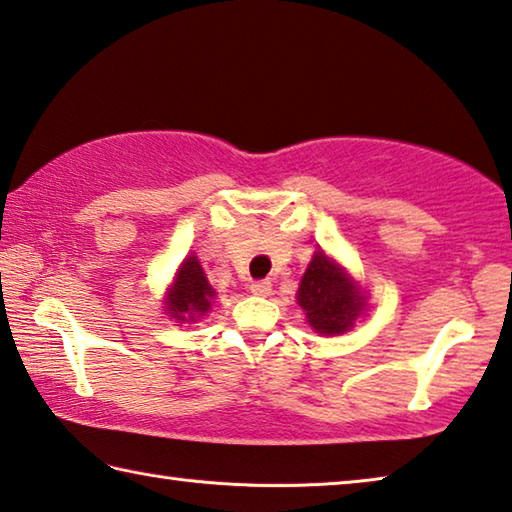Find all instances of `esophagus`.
<instances>
[{
  "mask_svg": "<svg viewBox=\"0 0 512 512\" xmlns=\"http://www.w3.org/2000/svg\"><path fill=\"white\" fill-rule=\"evenodd\" d=\"M249 290L256 294V297H267V294H270V290H272V283L270 281H254L249 285Z\"/></svg>",
  "mask_w": 512,
  "mask_h": 512,
  "instance_id": "1",
  "label": "esophagus"
}]
</instances>
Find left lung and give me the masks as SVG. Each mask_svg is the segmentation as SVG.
<instances>
[{"mask_svg": "<svg viewBox=\"0 0 512 512\" xmlns=\"http://www.w3.org/2000/svg\"><path fill=\"white\" fill-rule=\"evenodd\" d=\"M297 301L306 310L310 326L321 335L344 333L362 310V297L355 285L324 251L312 256L301 279Z\"/></svg>", "mask_w": 512, "mask_h": 512, "instance_id": "1", "label": "left lung"}]
</instances>
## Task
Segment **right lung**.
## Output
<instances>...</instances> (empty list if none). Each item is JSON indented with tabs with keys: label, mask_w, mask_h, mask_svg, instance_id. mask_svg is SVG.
Segmentation results:
<instances>
[{
	"label": "right lung",
	"mask_w": 512,
	"mask_h": 512,
	"mask_svg": "<svg viewBox=\"0 0 512 512\" xmlns=\"http://www.w3.org/2000/svg\"><path fill=\"white\" fill-rule=\"evenodd\" d=\"M213 294L215 292L206 281L202 265L197 263L195 256H191L179 267L173 290L168 294L166 310L170 312V317L179 321H184L186 317L193 319V315H204L211 308Z\"/></svg>",
	"instance_id": "right-lung-1"
}]
</instances>
